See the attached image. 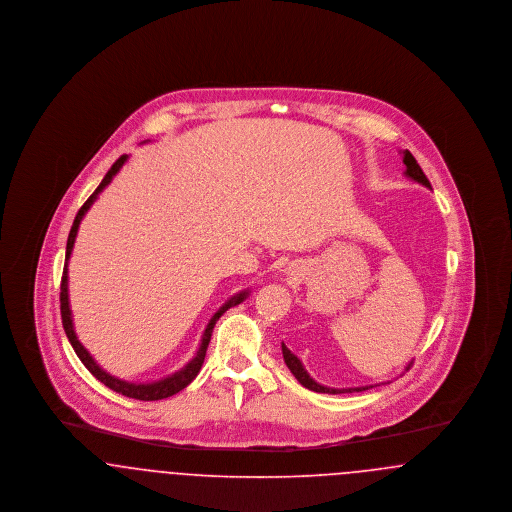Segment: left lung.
<instances>
[{
    "label": "left lung",
    "mask_w": 512,
    "mask_h": 512,
    "mask_svg": "<svg viewBox=\"0 0 512 512\" xmlns=\"http://www.w3.org/2000/svg\"><path fill=\"white\" fill-rule=\"evenodd\" d=\"M403 163H405V167H407L405 174H407L411 180L422 184V186H426V188H432V186H430V180L426 178V174L422 172L420 165L416 163V159H414L413 153H411L409 149L403 151ZM282 355H284V363L292 370V374L297 378V382H299L303 388H307V390L338 395V393H353V391H365L368 390V388H374V386H363V388H343V390H338V388L322 386V384H318V382H315V380L309 376V372L303 368L301 361L286 347V343H282ZM409 366H407V370H409Z\"/></svg>",
    "instance_id": "8db88e82"
}]
</instances>
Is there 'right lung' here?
<instances>
[{"label":"right lung","instance_id":"1","mask_svg":"<svg viewBox=\"0 0 512 512\" xmlns=\"http://www.w3.org/2000/svg\"><path fill=\"white\" fill-rule=\"evenodd\" d=\"M126 159H128V155H121V157L113 163V167L107 171L105 178L101 180V184L96 188V192L86 199V203L80 207V211H78L76 217H74L73 226H71V232H69V240H67L65 268H63V278H61V295H59V299H61V318H63V328H65V334H67V338L71 341V345H73L74 353L78 355V359L82 361V365L86 366V368L98 378L101 384H105L109 390L117 391V393L126 395V397H132V399L157 401V399H165V397H171L174 393L184 390V388L194 380L195 376L199 374V370H201L203 361H205V353H207V347H209L211 334H213V328H215L217 320H219L230 307L240 305L245 297L249 295V292L236 293L234 297H230V299L220 307L219 311L213 315V318L209 320V324H207V328H205V332H203V336H201V345H199L194 359H192L188 365L184 366V368H180L178 372H174V374L163 378V380H159V382H151V384H132V382H126V380H119V378L111 376L109 372H105V370L94 361V357L84 349V345L78 341L76 334H74L73 315H71V305H69V276H67V270H69V268H67V263H69L71 253H73L74 240H76V234H78L80 220L84 219V215L88 213V209L92 207V203L98 199V195L103 192V188L115 178L117 172L121 171L122 165L126 163Z\"/></svg>","mask_w":512,"mask_h":512}]
</instances>
